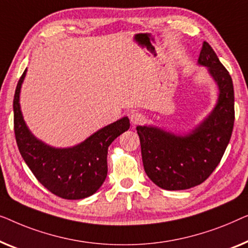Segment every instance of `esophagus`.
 Wrapping results in <instances>:
<instances>
[{"label": "esophagus", "instance_id": "34e87169", "mask_svg": "<svg viewBox=\"0 0 248 248\" xmlns=\"http://www.w3.org/2000/svg\"><path fill=\"white\" fill-rule=\"evenodd\" d=\"M144 120H145V117H144V114H142V113L132 112L130 114V123L132 124H140Z\"/></svg>", "mask_w": 248, "mask_h": 248}]
</instances>
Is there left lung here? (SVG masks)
I'll return each mask as SVG.
<instances>
[{"mask_svg": "<svg viewBox=\"0 0 248 248\" xmlns=\"http://www.w3.org/2000/svg\"><path fill=\"white\" fill-rule=\"evenodd\" d=\"M198 65L207 67L217 86V101L211 112L186 132H173L154 124L136 127L145 172L164 190H186L207 180L232 137L235 120L232 79L205 41Z\"/></svg>", "mask_w": 248, "mask_h": 248, "instance_id": "obj_1", "label": "left lung"}]
</instances>
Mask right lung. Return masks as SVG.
Listing matches in <instances>:
<instances>
[{
	"mask_svg": "<svg viewBox=\"0 0 248 248\" xmlns=\"http://www.w3.org/2000/svg\"><path fill=\"white\" fill-rule=\"evenodd\" d=\"M26 75L27 68L19 79L13 100L15 134L21 156L37 180L51 193L67 200L90 197L106 181L108 148L129 129L128 117L104 125L79 144L54 147L37 138L23 119L20 93Z\"/></svg>",
	"mask_w": 248,
	"mask_h": 248,
	"instance_id": "add662e5",
	"label": "right lung"
}]
</instances>
